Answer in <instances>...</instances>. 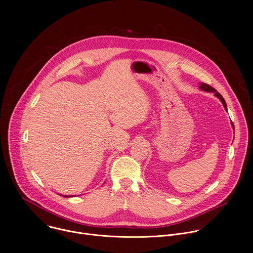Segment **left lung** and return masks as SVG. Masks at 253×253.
Segmentation results:
<instances>
[{"mask_svg":"<svg viewBox=\"0 0 253 253\" xmlns=\"http://www.w3.org/2000/svg\"><path fill=\"white\" fill-rule=\"evenodd\" d=\"M200 89L201 90H204V91H206V92H213V93H215V96L216 97H218L219 99H220V101L222 102V104H223V106H224V108H225V110H227V106H226V103H225V101H224V99H223V97L216 91L213 87H211L210 85H208V84H205V83H201L200 84ZM232 123V122H231ZM232 127L234 128V125H233V123H232Z\"/></svg>","mask_w":253,"mask_h":253,"instance_id":"left-lung-1","label":"left lung"}]
</instances>
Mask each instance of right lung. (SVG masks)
<instances>
[{"instance_id":"add662e5","label":"right lung","mask_w":253,"mask_h":253,"mask_svg":"<svg viewBox=\"0 0 253 253\" xmlns=\"http://www.w3.org/2000/svg\"><path fill=\"white\" fill-rule=\"evenodd\" d=\"M64 196H65V197H68V196H67V195H64Z\"/></svg>"}]
</instances>
